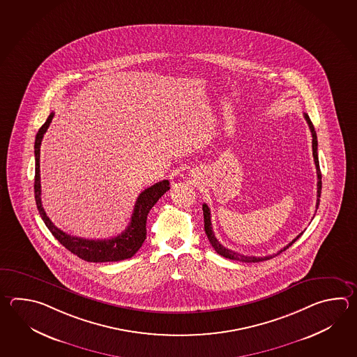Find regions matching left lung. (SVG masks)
I'll return each instance as SVG.
<instances>
[{"instance_id": "obj_1", "label": "left lung", "mask_w": 357, "mask_h": 357, "mask_svg": "<svg viewBox=\"0 0 357 357\" xmlns=\"http://www.w3.org/2000/svg\"><path fill=\"white\" fill-rule=\"evenodd\" d=\"M304 116H305L306 122L309 124V128H310L312 136H313L314 162H315L317 175H318V183H317V208H318V207H319L320 193H321V173H320L319 160H318V141H317V132L314 130V126L313 123H312V121H310V118H309L307 114H304ZM202 210H204V231H206V235H207L208 241L211 243L212 247H213V249L218 252V255H222V257L229 258V259H233V261H239V262L245 263H257L267 261V259H271L272 257H276L277 255L282 253V252H284L287 248L291 247L292 244H294L295 241H298V238H300V235L303 234H298V236H296L291 243H289L284 249L278 250L276 255H266V257H255V255H241V253H238V252H234L231 249H227V248L224 247V245H222V244L216 239V236H215V234H213V230H212L211 212H210L208 206L206 204H202Z\"/></svg>"}]
</instances>
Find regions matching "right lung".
<instances>
[{"label": "right lung", "mask_w": 357, "mask_h": 357, "mask_svg": "<svg viewBox=\"0 0 357 357\" xmlns=\"http://www.w3.org/2000/svg\"><path fill=\"white\" fill-rule=\"evenodd\" d=\"M53 113L47 118L45 123L39 128L36 137V145H34V155H36V178H34V195H36V204H37L38 211L40 213V218L44 221L45 226L50 229L52 235L71 253L77 255L81 259L86 262L102 263V262H118L128 259L139 252V248L142 247L146 239V221L147 215L153 208V204H156L167 190H170L169 181H161V182L153 184L147 190L139 193V198L135 204L133 213H132L131 222L127 226L123 233L116 235L110 239H102V241H90L77 236H71L70 234L59 230L57 226L52 222L47 213L44 211L42 206V198H40V144L43 139L44 133L48 130Z\"/></svg>", "instance_id": "1"}]
</instances>
